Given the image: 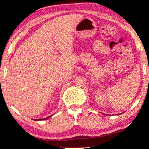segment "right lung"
Returning a JSON list of instances; mask_svg holds the SVG:
<instances>
[{
	"mask_svg": "<svg viewBox=\"0 0 149 149\" xmlns=\"http://www.w3.org/2000/svg\"><path fill=\"white\" fill-rule=\"evenodd\" d=\"M49 117H47V118H45V119H42V120H47V119H48L49 118Z\"/></svg>",
	"mask_w": 149,
	"mask_h": 149,
	"instance_id": "obj_1",
	"label": "right lung"
}]
</instances>
